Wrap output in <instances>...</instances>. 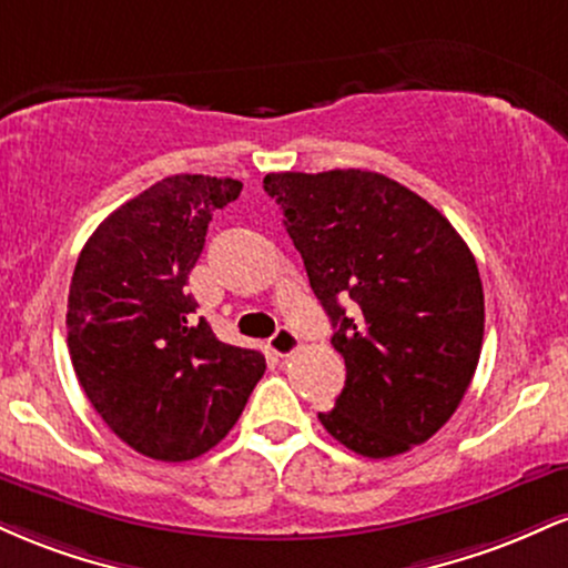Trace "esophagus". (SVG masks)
<instances>
[{"label":"esophagus","instance_id":"obj_1","mask_svg":"<svg viewBox=\"0 0 568 568\" xmlns=\"http://www.w3.org/2000/svg\"><path fill=\"white\" fill-rule=\"evenodd\" d=\"M298 347H302V342H298V336L293 334L291 328H280L277 334L270 338V349L275 352V355H280V357L293 355V352H296Z\"/></svg>","mask_w":568,"mask_h":568}]
</instances>
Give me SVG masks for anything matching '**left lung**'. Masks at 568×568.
<instances>
[{
    "label": "left lung",
    "mask_w": 568,
    "mask_h": 568,
    "mask_svg": "<svg viewBox=\"0 0 568 568\" xmlns=\"http://www.w3.org/2000/svg\"><path fill=\"white\" fill-rule=\"evenodd\" d=\"M347 366L317 414L349 452L387 459L433 438L470 387L484 344L478 264L440 211L371 171L266 173Z\"/></svg>",
    "instance_id": "left-lung-1"
}]
</instances>
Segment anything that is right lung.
Instances as JSON below:
<instances>
[{
  "label": "right lung",
  "mask_w": 568,
  "mask_h": 568,
  "mask_svg": "<svg viewBox=\"0 0 568 568\" xmlns=\"http://www.w3.org/2000/svg\"><path fill=\"white\" fill-rule=\"evenodd\" d=\"M240 189L216 175H168L103 219L77 258L71 366L116 438L152 459L211 452L264 376L262 352L219 342L186 288L213 213Z\"/></svg>",
  "instance_id": "1"
}]
</instances>
